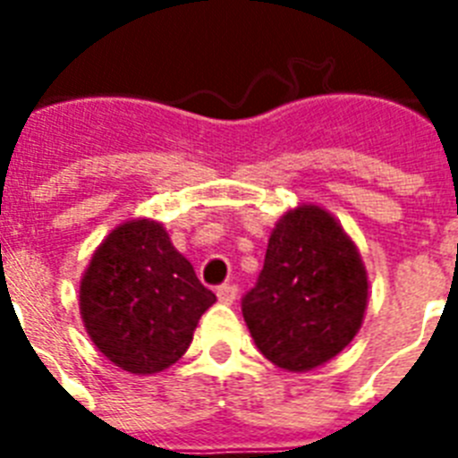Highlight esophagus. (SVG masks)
<instances>
[{
  "mask_svg": "<svg viewBox=\"0 0 458 458\" xmlns=\"http://www.w3.org/2000/svg\"><path fill=\"white\" fill-rule=\"evenodd\" d=\"M218 300H221L223 304H233V301L237 300L235 283H223V285L218 287Z\"/></svg>",
  "mask_w": 458,
  "mask_h": 458,
  "instance_id": "1",
  "label": "esophagus"
}]
</instances>
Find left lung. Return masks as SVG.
I'll list each match as a JSON object with an SVG mask.
<instances>
[{
    "label": "left lung",
    "mask_w": 458,
    "mask_h": 458,
    "mask_svg": "<svg viewBox=\"0 0 458 458\" xmlns=\"http://www.w3.org/2000/svg\"><path fill=\"white\" fill-rule=\"evenodd\" d=\"M369 278L342 225L318 207L278 221L242 316L259 352L285 370H311L354 340Z\"/></svg>",
    "instance_id": "obj_1"
}]
</instances>
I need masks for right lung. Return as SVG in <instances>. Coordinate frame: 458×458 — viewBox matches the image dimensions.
<instances>
[{"label":"right lung","mask_w":458,"mask_h":458,"mask_svg":"<svg viewBox=\"0 0 458 458\" xmlns=\"http://www.w3.org/2000/svg\"><path fill=\"white\" fill-rule=\"evenodd\" d=\"M216 294L157 221H128L111 233L81 283L85 330L109 361L149 376L185 354Z\"/></svg>","instance_id":"1"}]
</instances>
